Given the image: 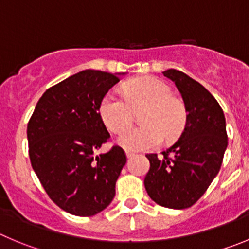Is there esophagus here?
<instances>
[{"label":"esophagus","instance_id":"34e87169","mask_svg":"<svg viewBox=\"0 0 249 249\" xmlns=\"http://www.w3.org/2000/svg\"><path fill=\"white\" fill-rule=\"evenodd\" d=\"M135 156V153L131 152V151H126V157L127 159H131V157Z\"/></svg>","mask_w":249,"mask_h":249}]
</instances>
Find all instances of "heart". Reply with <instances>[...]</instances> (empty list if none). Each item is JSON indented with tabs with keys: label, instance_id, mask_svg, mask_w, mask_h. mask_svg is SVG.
<instances>
[{
	"label": "heart",
	"instance_id": "obj_1",
	"mask_svg": "<svg viewBox=\"0 0 249 249\" xmlns=\"http://www.w3.org/2000/svg\"><path fill=\"white\" fill-rule=\"evenodd\" d=\"M125 99L113 93L103 97L99 106L102 120L109 130L122 132L133 119V110L144 108L143 125L123 132L118 143L127 151H146L163 140H173L182 132L187 120L185 108L171 96V88L155 77L129 81L124 87Z\"/></svg>",
	"mask_w": 249,
	"mask_h": 249
}]
</instances>
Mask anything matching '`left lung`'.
Here are the masks:
<instances>
[{
  "instance_id": "left-lung-1",
  "label": "left lung",
  "mask_w": 249,
  "mask_h": 249,
  "mask_svg": "<svg viewBox=\"0 0 249 249\" xmlns=\"http://www.w3.org/2000/svg\"><path fill=\"white\" fill-rule=\"evenodd\" d=\"M182 94L187 120L173 145L162 152L148 153L150 169L143 184L148 196L169 209L190 208L217 176L227 148L226 120L210 92L184 72L167 70Z\"/></svg>"
}]
</instances>
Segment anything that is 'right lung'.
I'll list each match as a JSON object with an SVG mask.
<instances>
[{
    "label": "right lung",
    "instance_id": "add662e5",
    "mask_svg": "<svg viewBox=\"0 0 249 249\" xmlns=\"http://www.w3.org/2000/svg\"><path fill=\"white\" fill-rule=\"evenodd\" d=\"M123 73L83 70L45 90L28 123L30 163L50 199L66 213L93 216L115 195L126 156L122 147L96 156L109 140L99 106Z\"/></svg>",
    "mask_w": 249,
    "mask_h": 249
}]
</instances>
